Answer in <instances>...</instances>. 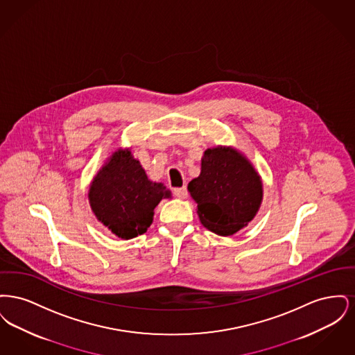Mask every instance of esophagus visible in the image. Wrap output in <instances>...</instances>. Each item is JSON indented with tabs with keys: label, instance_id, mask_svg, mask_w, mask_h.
Returning a JSON list of instances; mask_svg holds the SVG:
<instances>
[{
	"label": "esophagus",
	"instance_id": "34e87169",
	"mask_svg": "<svg viewBox=\"0 0 355 355\" xmlns=\"http://www.w3.org/2000/svg\"><path fill=\"white\" fill-rule=\"evenodd\" d=\"M173 193H174V196L178 197V198H186V197H187V189H186V186L175 187V189L173 190Z\"/></svg>",
	"mask_w": 355,
	"mask_h": 355
}]
</instances>
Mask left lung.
Returning <instances> with one entry per match:
<instances>
[{
	"label": "left lung",
	"instance_id": "left-lung-1",
	"mask_svg": "<svg viewBox=\"0 0 355 355\" xmlns=\"http://www.w3.org/2000/svg\"><path fill=\"white\" fill-rule=\"evenodd\" d=\"M187 190L198 203L203 226L220 236L234 234L257 214L262 201V182L242 154L232 148L203 153L201 174Z\"/></svg>",
	"mask_w": 355,
	"mask_h": 355
}]
</instances>
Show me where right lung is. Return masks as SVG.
<instances>
[{"instance_id":"1","label":"right lung","mask_w":355,"mask_h":355,"mask_svg":"<svg viewBox=\"0 0 355 355\" xmlns=\"http://www.w3.org/2000/svg\"><path fill=\"white\" fill-rule=\"evenodd\" d=\"M171 191L153 182L130 150H119L100 170L89 190L96 217L116 236L130 239L152 225L154 209Z\"/></svg>"}]
</instances>
